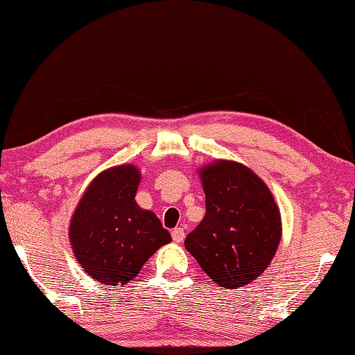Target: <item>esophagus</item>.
I'll return each instance as SVG.
<instances>
[{"instance_id": "1", "label": "esophagus", "mask_w": 355, "mask_h": 355, "mask_svg": "<svg viewBox=\"0 0 355 355\" xmlns=\"http://www.w3.org/2000/svg\"><path fill=\"white\" fill-rule=\"evenodd\" d=\"M172 240L177 243H182L184 240V229L183 227H175L172 231Z\"/></svg>"}]
</instances>
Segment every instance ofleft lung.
<instances>
[{
    "mask_svg": "<svg viewBox=\"0 0 355 355\" xmlns=\"http://www.w3.org/2000/svg\"><path fill=\"white\" fill-rule=\"evenodd\" d=\"M206 215L184 246L221 288L255 280L274 259L282 239L280 212L268 186L235 162H215L200 172Z\"/></svg>",
    "mask_w": 355,
    "mask_h": 355,
    "instance_id": "8db88e82",
    "label": "left lung"
}]
</instances>
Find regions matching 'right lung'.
<instances>
[{"label":"right lung","instance_id":"add662e5","mask_svg":"<svg viewBox=\"0 0 355 355\" xmlns=\"http://www.w3.org/2000/svg\"><path fill=\"white\" fill-rule=\"evenodd\" d=\"M140 172L124 164L96 177L71 221L76 260L104 286L129 283L171 234L150 211L138 207L135 193Z\"/></svg>","mask_w":355,"mask_h":355}]
</instances>
